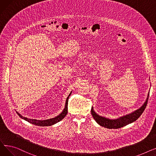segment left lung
<instances>
[{
	"label": "left lung",
	"instance_id": "obj_1",
	"mask_svg": "<svg viewBox=\"0 0 156 156\" xmlns=\"http://www.w3.org/2000/svg\"><path fill=\"white\" fill-rule=\"evenodd\" d=\"M149 96V92L148 94V96H147L145 102L144 104V105L140 109L136 110L135 112L132 113L128 114V115L125 116L121 117L117 119H109L104 117L100 116L95 112V111L93 109V108H92V109H91V114L93 118L95 120V121L99 125L109 129L120 128L121 127H123L129 123H132V122L135 121L142 115V114L144 111L147 106Z\"/></svg>",
	"mask_w": 156,
	"mask_h": 156
}]
</instances>
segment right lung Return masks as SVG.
<instances>
[{
	"label": "right lung",
	"instance_id": "1",
	"mask_svg": "<svg viewBox=\"0 0 156 156\" xmlns=\"http://www.w3.org/2000/svg\"><path fill=\"white\" fill-rule=\"evenodd\" d=\"M71 92L70 93V94L68 95V97H67L66 101V105H65V108L64 109L63 111L59 114V116H57L55 118L50 119H47V120H44V121H40V120H37V119H28L27 118H24L23 116H22L20 114H19L18 112V114L19 115V116L24 119L27 121L28 122H30L31 124H34L35 125H37V126H51L53 125L57 122H58L59 121H60L61 120H62L68 113V99H69V97L70 96Z\"/></svg>",
	"mask_w": 156,
	"mask_h": 156
}]
</instances>
